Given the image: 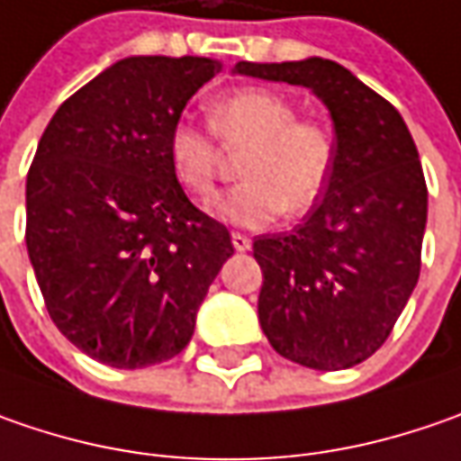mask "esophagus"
Masks as SVG:
<instances>
[{"instance_id": "34e87169", "label": "esophagus", "mask_w": 461, "mask_h": 461, "mask_svg": "<svg viewBox=\"0 0 461 461\" xmlns=\"http://www.w3.org/2000/svg\"><path fill=\"white\" fill-rule=\"evenodd\" d=\"M231 245H234V250L245 252V250H250L252 240L248 237V234H242V231H231Z\"/></svg>"}]
</instances>
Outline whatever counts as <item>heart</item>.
<instances>
[{
  "mask_svg": "<svg viewBox=\"0 0 461 461\" xmlns=\"http://www.w3.org/2000/svg\"><path fill=\"white\" fill-rule=\"evenodd\" d=\"M209 129L175 123L167 154L175 177L188 193L209 201L221 170V151L245 149L242 183L216 201V213L237 227H260L281 211L302 216L320 203L335 172L338 141L328 123L296 118V105L278 92L242 87L209 108Z\"/></svg>",
  "mask_w": 461,
  "mask_h": 461,
  "instance_id": "obj_1",
  "label": "heart"
}]
</instances>
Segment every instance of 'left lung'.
Masks as SVG:
<instances>
[{
	"mask_svg": "<svg viewBox=\"0 0 461 461\" xmlns=\"http://www.w3.org/2000/svg\"><path fill=\"white\" fill-rule=\"evenodd\" d=\"M240 74L310 87L332 115L338 162L296 230L255 237L258 317L276 353L350 369L384 346L420 276L429 188L402 115L330 59L252 64Z\"/></svg>",
	"mask_w": 461,
	"mask_h": 461,
	"instance_id": "1",
	"label": "left lung"
}]
</instances>
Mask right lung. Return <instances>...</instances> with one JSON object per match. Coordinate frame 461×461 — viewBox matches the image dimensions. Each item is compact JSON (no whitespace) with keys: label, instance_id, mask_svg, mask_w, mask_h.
<instances>
[{"label":"right lung","instance_id":"1","mask_svg":"<svg viewBox=\"0 0 461 461\" xmlns=\"http://www.w3.org/2000/svg\"><path fill=\"white\" fill-rule=\"evenodd\" d=\"M219 71L131 56L53 113L28 170L25 242L53 325L115 369L167 361L230 258V230L177 183L167 136Z\"/></svg>","mask_w":461,"mask_h":461}]
</instances>
